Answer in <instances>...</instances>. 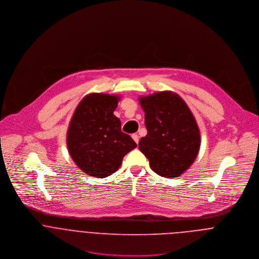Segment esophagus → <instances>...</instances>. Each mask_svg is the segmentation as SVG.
<instances>
[{
  "label": "esophagus",
  "instance_id": "34e87169",
  "mask_svg": "<svg viewBox=\"0 0 259 259\" xmlns=\"http://www.w3.org/2000/svg\"><path fill=\"white\" fill-rule=\"evenodd\" d=\"M132 138H133V140L137 143V144H139V141H140V137L137 135V134H134L133 136H132Z\"/></svg>",
  "mask_w": 259,
  "mask_h": 259
}]
</instances>
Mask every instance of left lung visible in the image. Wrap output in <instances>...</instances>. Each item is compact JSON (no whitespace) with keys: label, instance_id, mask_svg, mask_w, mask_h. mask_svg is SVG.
I'll use <instances>...</instances> for the list:
<instances>
[{"label":"left lung","instance_id":"obj_1","mask_svg":"<svg viewBox=\"0 0 259 259\" xmlns=\"http://www.w3.org/2000/svg\"><path fill=\"white\" fill-rule=\"evenodd\" d=\"M148 135L140 149L151 169L163 178L181 176L194 161L200 145L196 121L185 101L172 92L141 98Z\"/></svg>","mask_w":259,"mask_h":259}]
</instances>
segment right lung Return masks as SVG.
Instances as JSON below:
<instances>
[{"mask_svg": "<svg viewBox=\"0 0 259 259\" xmlns=\"http://www.w3.org/2000/svg\"><path fill=\"white\" fill-rule=\"evenodd\" d=\"M117 97L91 94L83 98L72 117L67 144L76 165L99 179L116 171L123 156L137 147L121 132L120 120L113 114Z\"/></svg>", "mask_w": 259, "mask_h": 259, "instance_id": "1", "label": "right lung"}]
</instances>
